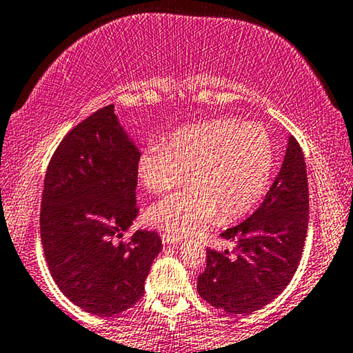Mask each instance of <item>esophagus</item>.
Returning a JSON list of instances; mask_svg holds the SVG:
<instances>
[{"label": "esophagus", "mask_w": 353, "mask_h": 353, "mask_svg": "<svg viewBox=\"0 0 353 353\" xmlns=\"http://www.w3.org/2000/svg\"><path fill=\"white\" fill-rule=\"evenodd\" d=\"M161 240H163V243H165V245H179V243H181V238L168 235V233H163Z\"/></svg>", "instance_id": "esophagus-1"}]
</instances>
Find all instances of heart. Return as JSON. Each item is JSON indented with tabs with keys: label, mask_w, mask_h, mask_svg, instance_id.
<instances>
[{
	"label": "heart",
	"mask_w": 353,
	"mask_h": 353,
	"mask_svg": "<svg viewBox=\"0 0 353 353\" xmlns=\"http://www.w3.org/2000/svg\"><path fill=\"white\" fill-rule=\"evenodd\" d=\"M275 166L274 143L259 123L219 118L182 128L166 147L148 145L137 174L152 193L181 185L190 172V187L148 210V221L172 236L195 235L221 216L228 222L250 212L269 190Z\"/></svg>",
	"instance_id": "obj_1"
}]
</instances>
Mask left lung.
<instances>
[{
  "label": "left lung",
  "mask_w": 353,
  "mask_h": 353,
  "mask_svg": "<svg viewBox=\"0 0 353 353\" xmlns=\"http://www.w3.org/2000/svg\"><path fill=\"white\" fill-rule=\"evenodd\" d=\"M309 227V183L304 153L290 137L281 170L261 206L222 238L232 252L206 250V269L196 290L208 304L250 315L274 301L299 265Z\"/></svg>",
  "instance_id": "obj_1"
}]
</instances>
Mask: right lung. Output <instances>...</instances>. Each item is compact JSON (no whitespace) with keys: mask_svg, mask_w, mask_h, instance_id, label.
<instances>
[{"mask_svg":"<svg viewBox=\"0 0 353 353\" xmlns=\"http://www.w3.org/2000/svg\"><path fill=\"white\" fill-rule=\"evenodd\" d=\"M139 157L107 105L73 128L48 165L43 251L59 290L88 314L112 316L136 304L161 251L157 232L136 230L118 241L139 214Z\"/></svg>","mask_w":353,"mask_h":353,"instance_id":"right-lung-1","label":"right lung"}]
</instances>
